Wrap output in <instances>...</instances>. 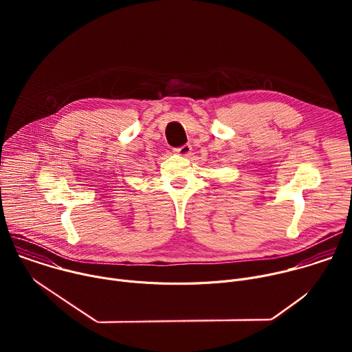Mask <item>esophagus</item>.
Here are the masks:
<instances>
[{
  "label": "esophagus",
  "instance_id": "1",
  "mask_svg": "<svg viewBox=\"0 0 352 352\" xmlns=\"http://www.w3.org/2000/svg\"><path fill=\"white\" fill-rule=\"evenodd\" d=\"M175 153L182 156V157H188L192 153V146L190 144H184V146L175 148Z\"/></svg>",
  "mask_w": 352,
  "mask_h": 352
}]
</instances>
